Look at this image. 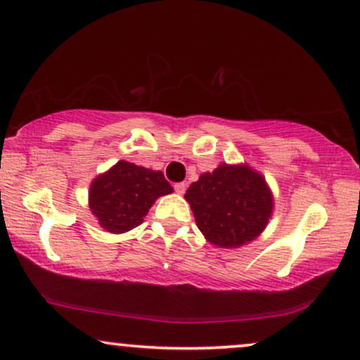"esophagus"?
Returning <instances> with one entry per match:
<instances>
[{
    "label": "esophagus",
    "mask_w": 360,
    "mask_h": 360,
    "mask_svg": "<svg viewBox=\"0 0 360 360\" xmlns=\"http://www.w3.org/2000/svg\"><path fill=\"white\" fill-rule=\"evenodd\" d=\"M186 189H187L186 182H178V184H174V191L178 192V194H184Z\"/></svg>",
    "instance_id": "34e87169"
}]
</instances>
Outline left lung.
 Masks as SVG:
<instances>
[{"instance_id": "8db88e82", "label": "left lung", "mask_w": 360, "mask_h": 360, "mask_svg": "<svg viewBox=\"0 0 360 360\" xmlns=\"http://www.w3.org/2000/svg\"><path fill=\"white\" fill-rule=\"evenodd\" d=\"M199 230L212 245L238 248L264 231L274 199L262 174L248 165L221 163L186 192Z\"/></svg>"}]
</instances>
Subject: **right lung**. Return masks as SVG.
<instances>
[{
  "label": "right lung",
  "instance_id": "obj_1",
  "mask_svg": "<svg viewBox=\"0 0 360 360\" xmlns=\"http://www.w3.org/2000/svg\"><path fill=\"white\" fill-rule=\"evenodd\" d=\"M171 192L161 171L122 160L91 182L89 209L104 230L117 235L139 226L153 202Z\"/></svg>",
  "mask_w": 360,
  "mask_h": 360
}]
</instances>
